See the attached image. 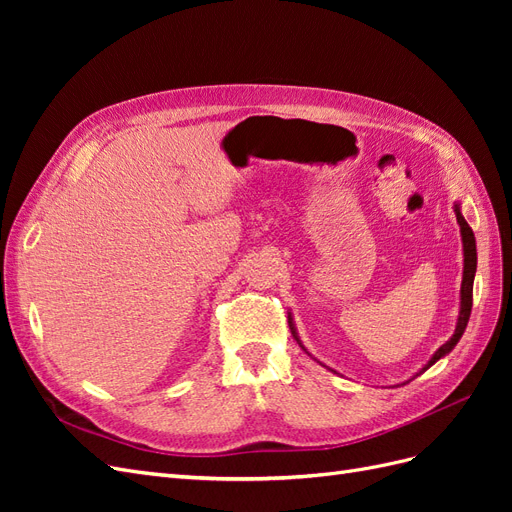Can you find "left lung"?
<instances>
[{
	"instance_id": "left-lung-1",
	"label": "left lung",
	"mask_w": 512,
	"mask_h": 512,
	"mask_svg": "<svg viewBox=\"0 0 512 512\" xmlns=\"http://www.w3.org/2000/svg\"><path fill=\"white\" fill-rule=\"evenodd\" d=\"M455 215H457V222L461 228V241H463V282H461V312H459V320H457V329L455 335L448 339L444 346L438 348V352L431 356V361L427 363L425 369H429L433 363L438 359H442L444 354L451 352L457 342L461 339L463 331L468 327V320H470V312H472V288H474V273H476V241H474V232L470 228V224L463 220V215L459 211V207H455ZM290 329L294 333V327L290 322ZM297 337V335H294Z\"/></svg>"
}]
</instances>
